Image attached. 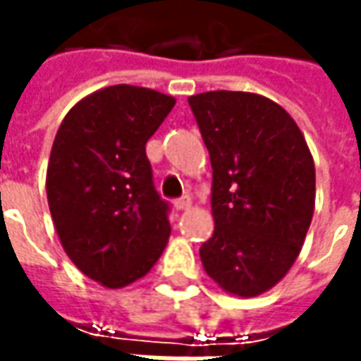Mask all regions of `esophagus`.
I'll return each mask as SVG.
<instances>
[{
    "label": "esophagus",
    "instance_id": "esophagus-1",
    "mask_svg": "<svg viewBox=\"0 0 361 361\" xmlns=\"http://www.w3.org/2000/svg\"><path fill=\"white\" fill-rule=\"evenodd\" d=\"M190 204H192V201H190V197H180V199H176L174 201V209L176 211H187V209H190Z\"/></svg>",
    "mask_w": 361,
    "mask_h": 361
}]
</instances>
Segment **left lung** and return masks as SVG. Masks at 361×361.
<instances>
[{"mask_svg": "<svg viewBox=\"0 0 361 361\" xmlns=\"http://www.w3.org/2000/svg\"><path fill=\"white\" fill-rule=\"evenodd\" d=\"M213 166V237L201 247L223 291L255 298L295 263L315 209V166L303 134L277 102L251 92L188 98Z\"/></svg>", "mask_w": 361, "mask_h": 361, "instance_id": "obj_1", "label": "left lung"}]
</instances>
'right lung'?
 <instances>
[{
	"instance_id": "1",
	"label": "right lung",
	"mask_w": 361,
	"mask_h": 361,
	"mask_svg": "<svg viewBox=\"0 0 361 361\" xmlns=\"http://www.w3.org/2000/svg\"><path fill=\"white\" fill-rule=\"evenodd\" d=\"M174 104L150 88L108 86L82 98L54 138L46 192L58 237L78 269L108 289L145 277L171 237L146 142Z\"/></svg>"
}]
</instances>
